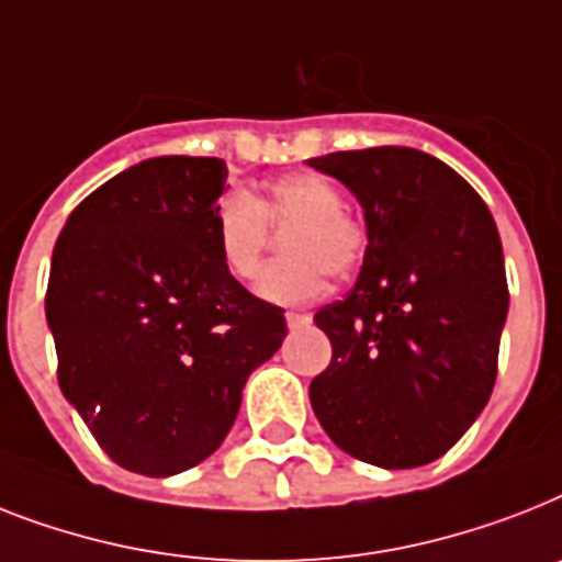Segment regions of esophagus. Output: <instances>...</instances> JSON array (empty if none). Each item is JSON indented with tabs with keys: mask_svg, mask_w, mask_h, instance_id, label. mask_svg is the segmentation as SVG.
Here are the masks:
<instances>
[{
	"mask_svg": "<svg viewBox=\"0 0 562 562\" xmlns=\"http://www.w3.org/2000/svg\"><path fill=\"white\" fill-rule=\"evenodd\" d=\"M285 323H289V328H303L312 323V317H308V314H300V312H285Z\"/></svg>",
	"mask_w": 562,
	"mask_h": 562,
	"instance_id": "1",
	"label": "esophagus"
}]
</instances>
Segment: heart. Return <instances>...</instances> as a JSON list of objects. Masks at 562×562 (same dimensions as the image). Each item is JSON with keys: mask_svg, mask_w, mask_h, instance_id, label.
Wrapping results in <instances>:
<instances>
[{"mask_svg": "<svg viewBox=\"0 0 562 562\" xmlns=\"http://www.w3.org/2000/svg\"><path fill=\"white\" fill-rule=\"evenodd\" d=\"M346 207L340 187L317 172L273 178L262 195L231 190L213 213V241L222 266L239 282L262 271L271 227L292 231L282 254L266 268L259 294L271 303H308L326 289V273L349 277L367 259L369 231Z\"/></svg>", "mask_w": 562, "mask_h": 562, "instance_id": "b5f03b06", "label": "heart"}]
</instances>
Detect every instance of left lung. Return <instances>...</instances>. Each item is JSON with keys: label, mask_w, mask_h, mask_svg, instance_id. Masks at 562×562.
<instances>
[{"label": "left lung", "mask_w": 562, "mask_h": 562, "mask_svg": "<svg viewBox=\"0 0 562 562\" xmlns=\"http://www.w3.org/2000/svg\"><path fill=\"white\" fill-rule=\"evenodd\" d=\"M367 216L355 289L314 314L331 363L308 386L340 450L378 468L445 456L485 409L508 314L494 216L445 161L409 147L308 158Z\"/></svg>", "instance_id": "obj_1"}]
</instances>
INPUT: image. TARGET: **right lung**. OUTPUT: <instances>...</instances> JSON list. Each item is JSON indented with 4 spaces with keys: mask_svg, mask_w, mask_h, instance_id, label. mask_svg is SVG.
<instances>
[{
    "mask_svg": "<svg viewBox=\"0 0 562 562\" xmlns=\"http://www.w3.org/2000/svg\"><path fill=\"white\" fill-rule=\"evenodd\" d=\"M222 158L164 155L109 178L57 236L45 317L57 381L112 462L193 468L231 432L245 381L289 335L280 305L225 271Z\"/></svg>",
    "mask_w": 562,
    "mask_h": 562,
    "instance_id": "add662e5",
    "label": "right lung"
}]
</instances>
